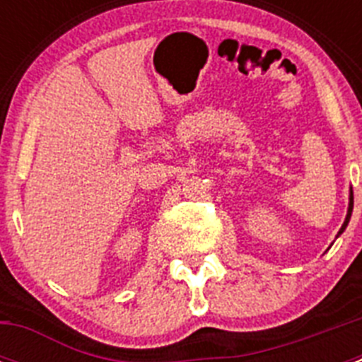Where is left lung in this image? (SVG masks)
<instances>
[{
	"mask_svg": "<svg viewBox=\"0 0 362 362\" xmlns=\"http://www.w3.org/2000/svg\"><path fill=\"white\" fill-rule=\"evenodd\" d=\"M351 210H354V192L350 194V206H348V216H346V219H344V225L341 226V230H339V233H343L344 228H346L348 221H350V216H351ZM339 233H337V235H339Z\"/></svg>",
	"mask_w": 362,
	"mask_h": 362,
	"instance_id": "1",
	"label": "left lung"
}]
</instances>
